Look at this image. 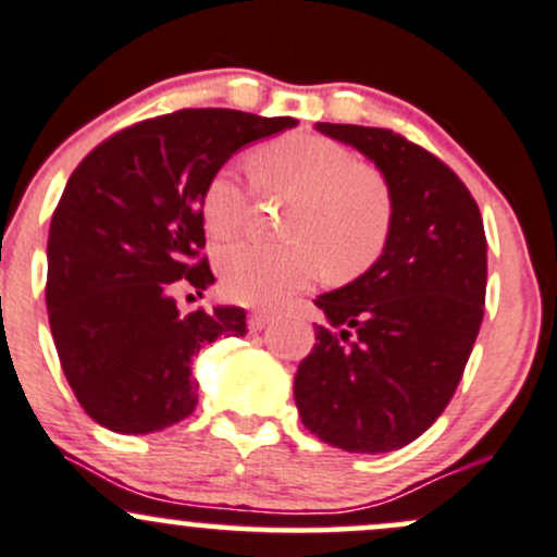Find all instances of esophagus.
<instances>
[{
    "instance_id": "34e87169",
    "label": "esophagus",
    "mask_w": 557,
    "mask_h": 557,
    "mask_svg": "<svg viewBox=\"0 0 557 557\" xmlns=\"http://www.w3.org/2000/svg\"><path fill=\"white\" fill-rule=\"evenodd\" d=\"M272 314H269V312H253V314H250V318H248V327H250V331H263V327H267L269 323H272Z\"/></svg>"
}]
</instances>
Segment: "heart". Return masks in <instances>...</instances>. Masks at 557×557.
I'll return each mask as SVG.
<instances>
[{"instance_id":"b5f03b06","label":"heart","mask_w":557,"mask_h":557,"mask_svg":"<svg viewBox=\"0 0 557 557\" xmlns=\"http://www.w3.org/2000/svg\"><path fill=\"white\" fill-rule=\"evenodd\" d=\"M250 175L259 189L285 191L294 205L283 226L288 243L239 239L219 253L221 283L234 301L272 307L307 288L320 267L349 280L382 256L392 232L389 189L347 146L288 133L253 151ZM200 210L213 237H232L248 215V189L237 173L221 168L210 175Z\"/></svg>"}]
</instances>
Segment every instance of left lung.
I'll return each mask as SVG.
<instances>
[{"instance_id": "obj_1", "label": "left lung", "mask_w": 557, "mask_h": 557, "mask_svg": "<svg viewBox=\"0 0 557 557\" xmlns=\"http://www.w3.org/2000/svg\"><path fill=\"white\" fill-rule=\"evenodd\" d=\"M320 133L366 154L392 197V232L368 272L314 298L325 325L296 371L304 426L349 454L417 441L446 411L483 323L485 232L446 162L384 127Z\"/></svg>"}]
</instances>
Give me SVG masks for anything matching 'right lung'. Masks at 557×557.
<instances>
[{"label":"right lung","instance_id":"right-lung-1","mask_svg":"<svg viewBox=\"0 0 557 557\" xmlns=\"http://www.w3.org/2000/svg\"><path fill=\"white\" fill-rule=\"evenodd\" d=\"M294 116L181 109L103 140L69 178L47 234V318L61 368L92 421L120 435L178 424L197 406L191 360L245 336L243 307L181 314L215 283L200 197L234 151Z\"/></svg>","mask_w":557,"mask_h":557}]
</instances>
